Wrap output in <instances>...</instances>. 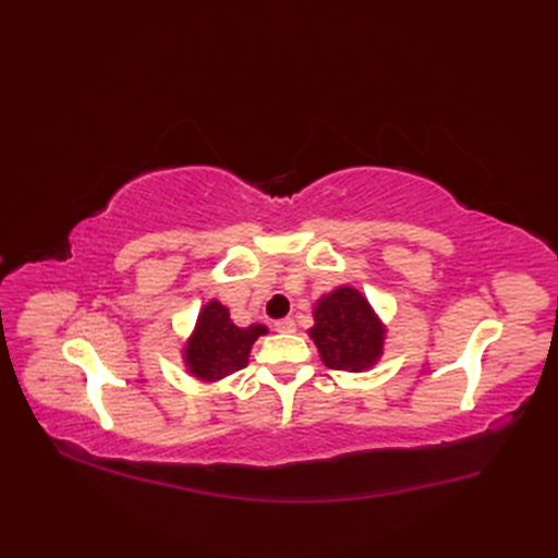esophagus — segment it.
<instances>
[{
	"mask_svg": "<svg viewBox=\"0 0 558 558\" xmlns=\"http://www.w3.org/2000/svg\"><path fill=\"white\" fill-rule=\"evenodd\" d=\"M277 332H295V320L293 318H281L275 324Z\"/></svg>",
	"mask_w": 558,
	"mask_h": 558,
	"instance_id": "1",
	"label": "esophagus"
}]
</instances>
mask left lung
Listing matches in <instances>:
<instances>
[{
	"label": "left lung",
	"mask_w": 558,
	"mask_h": 558,
	"mask_svg": "<svg viewBox=\"0 0 558 558\" xmlns=\"http://www.w3.org/2000/svg\"><path fill=\"white\" fill-rule=\"evenodd\" d=\"M314 326L307 330L318 356L332 369H373L386 344V324L369 300L353 286H337L314 302Z\"/></svg>",
	"instance_id": "1"
}]
</instances>
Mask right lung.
<instances>
[{
  "label": "right lung",
  "instance_id": "obj_1",
  "mask_svg": "<svg viewBox=\"0 0 558 558\" xmlns=\"http://www.w3.org/2000/svg\"><path fill=\"white\" fill-rule=\"evenodd\" d=\"M267 332L263 324L234 326L230 310L214 298L202 305L191 335L185 337L181 363L195 381L216 384L242 369L248 363L253 342Z\"/></svg>",
  "mask_w": 558,
  "mask_h": 558
}]
</instances>
